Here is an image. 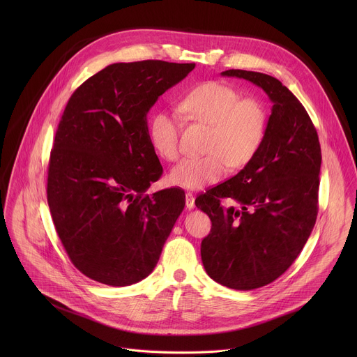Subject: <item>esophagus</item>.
I'll return each mask as SVG.
<instances>
[{"label": "esophagus", "instance_id": "esophagus-1", "mask_svg": "<svg viewBox=\"0 0 357 357\" xmlns=\"http://www.w3.org/2000/svg\"><path fill=\"white\" fill-rule=\"evenodd\" d=\"M185 203H186V208H188V209H193V208H195V196L188 192V193L185 195Z\"/></svg>", "mask_w": 357, "mask_h": 357}]
</instances>
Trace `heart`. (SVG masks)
<instances>
[{"mask_svg": "<svg viewBox=\"0 0 357 357\" xmlns=\"http://www.w3.org/2000/svg\"><path fill=\"white\" fill-rule=\"evenodd\" d=\"M181 109L192 120L206 124L205 157L185 158L169 174L175 186L203 189L216 183L227 171L245 167L257 155L267 132L268 113L257 97H241L233 86L222 82H205L192 89L182 100ZM149 141L157 154L175 161L181 154L179 121L168 112L152 117Z\"/></svg>", "mask_w": 357, "mask_h": 357, "instance_id": "b5f03b06", "label": "heart"}]
</instances>
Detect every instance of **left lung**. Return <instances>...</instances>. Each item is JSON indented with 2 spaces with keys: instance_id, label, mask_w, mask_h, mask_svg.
I'll return each mask as SVG.
<instances>
[{
  "instance_id": "left-lung-1",
  "label": "left lung",
  "mask_w": 357,
  "mask_h": 357,
  "mask_svg": "<svg viewBox=\"0 0 357 357\" xmlns=\"http://www.w3.org/2000/svg\"><path fill=\"white\" fill-rule=\"evenodd\" d=\"M222 76L261 87L273 103L257 155L237 175L196 197L212 230L202 240L208 275L240 291L282 275L307 243L318 215L321 145L299 100L275 77L230 69ZM234 205L225 208L221 199Z\"/></svg>"
}]
</instances>
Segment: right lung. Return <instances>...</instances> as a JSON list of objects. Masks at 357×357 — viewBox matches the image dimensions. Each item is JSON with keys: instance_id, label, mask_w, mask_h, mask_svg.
Instances as JSON below:
<instances>
[{"instance_id": "obj_1", "label": "right lung", "mask_w": 357, "mask_h": 357, "mask_svg": "<svg viewBox=\"0 0 357 357\" xmlns=\"http://www.w3.org/2000/svg\"><path fill=\"white\" fill-rule=\"evenodd\" d=\"M195 63H113L69 98L47 171V205L75 267L126 287L148 277L185 208L176 188L145 195L162 175L146 114Z\"/></svg>"}]
</instances>
